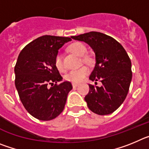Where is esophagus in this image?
Instances as JSON below:
<instances>
[{"mask_svg":"<svg viewBox=\"0 0 149 149\" xmlns=\"http://www.w3.org/2000/svg\"><path fill=\"white\" fill-rule=\"evenodd\" d=\"M78 86H79L78 84H72V86H73V88H76Z\"/></svg>","mask_w":149,"mask_h":149,"instance_id":"esophagus-1","label":"esophagus"}]
</instances>
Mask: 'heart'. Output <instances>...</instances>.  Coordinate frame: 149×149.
Segmentation results:
<instances>
[{
	"instance_id": "obj_1",
	"label": "heart",
	"mask_w": 149,
	"mask_h": 149,
	"mask_svg": "<svg viewBox=\"0 0 149 149\" xmlns=\"http://www.w3.org/2000/svg\"><path fill=\"white\" fill-rule=\"evenodd\" d=\"M69 50L72 53L75 54L80 56H84L86 52V46L81 42H74L69 46ZM84 61L87 64H91L93 63V59L86 56L84 57ZM54 65L56 68L60 72H64L65 69V64L63 60V56L60 53H58L56 55L54 59ZM89 68L86 66H83L81 68L76 69V70H72L65 74V81H70L73 84H78L84 81L86 78V76L89 74Z\"/></svg>"
}]
</instances>
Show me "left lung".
<instances>
[{"label": "left lung", "instance_id": "8db88e82", "mask_svg": "<svg viewBox=\"0 0 149 149\" xmlns=\"http://www.w3.org/2000/svg\"><path fill=\"white\" fill-rule=\"evenodd\" d=\"M72 38L87 43L95 54V65L89 79L101 81L102 86L89 84V93L84 98L88 107L98 115L113 113L129 91L132 79L131 59L120 43L102 33L93 31Z\"/></svg>", "mask_w": 149, "mask_h": 149}]
</instances>
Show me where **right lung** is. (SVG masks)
Listing matches in <instances>:
<instances>
[{"mask_svg":"<svg viewBox=\"0 0 149 149\" xmlns=\"http://www.w3.org/2000/svg\"><path fill=\"white\" fill-rule=\"evenodd\" d=\"M71 40L69 37L42 36L27 45L18 55L15 87L24 108L39 120L55 119L65 107L72 85L69 81L57 84L63 77L54 59L58 50ZM48 84H52L51 88Z\"/></svg>","mask_w":149,"mask_h":149,"instance_id":"add662e5","label":"right lung"}]
</instances>
